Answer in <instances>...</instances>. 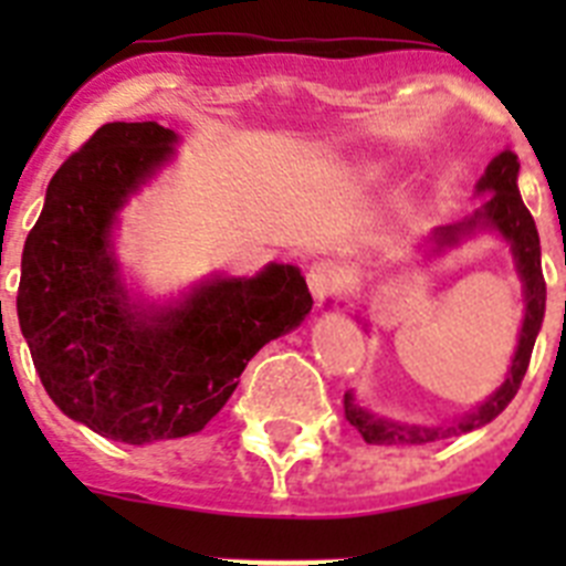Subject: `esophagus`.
<instances>
[{
    "label": "esophagus",
    "mask_w": 566,
    "mask_h": 566,
    "mask_svg": "<svg viewBox=\"0 0 566 566\" xmlns=\"http://www.w3.org/2000/svg\"><path fill=\"white\" fill-rule=\"evenodd\" d=\"M343 286V266L334 260H314L308 266V289H312L317 306H323L337 289Z\"/></svg>",
    "instance_id": "1"
}]
</instances>
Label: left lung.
Returning <instances> with one entry per match:
<instances>
[{
    "mask_svg": "<svg viewBox=\"0 0 566 566\" xmlns=\"http://www.w3.org/2000/svg\"><path fill=\"white\" fill-rule=\"evenodd\" d=\"M476 192H490L482 209L468 214L464 221L451 223V227H437L431 238L424 240V247L431 249V254H439L444 249L459 247L464 238L476 232H496L510 247L524 289V319L522 332H518L516 354L510 359L507 377L482 405L470 408L464 417L453 419L451 424H419L377 417L368 408H363L354 399V394L348 391L343 399L345 419L357 428L359 437L368 444H424L476 431L482 424L493 422L507 408L510 399L516 397L524 374H527L530 354H533V345H536L538 332H542L547 286H544L542 274V247H538L536 221H533V214L527 212L522 195H518V158L513 149H504V153H499L488 164V169H484V175L476 184Z\"/></svg>",
    "mask_w": 566,
    "mask_h": 566,
    "instance_id": "8db88e82",
    "label": "left lung"
}]
</instances>
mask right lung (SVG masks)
I'll use <instances>...</instances> for the list:
<instances>
[{
    "label": "right lung",
    "mask_w": 566,
    "mask_h": 566,
    "mask_svg": "<svg viewBox=\"0 0 566 566\" xmlns=\"http://www.w3.org/2000/svg\"><path fill=\"white\" fill-rule=\"evenodd\" d=\"M178 135L113 122L50 178L19 280V326L64 417L127 444L189 437L221 411L249 359L312 312L297 266L212 274L169 303L129 294L113 229L175 158Z\"/></svg>",
    "instance_id": "1"
}]
</instances>
